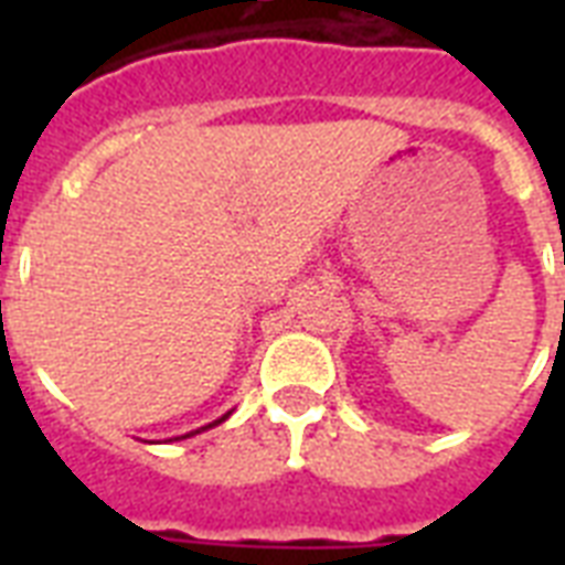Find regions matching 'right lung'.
<instances>
[{
	"label": "right lung",
	"instance_id": "right-lung-1",
	"mask_svg": "<svg viewBox=\"0 0 565 565\" xmlns=\"http://www.w3.org/2000/svg\"><path fill=\"white\" fill-rule=\"evenodd\" d=\"M231 416V411L225 413V416H220V419H213L211 425H204V428H199V430H190V434H184V437H172V439H188V437H193V434H202V430H207V428H216V425H222V422L228 419ZM172 439H167V443H172Z\"/></svg>",
	"mask_w": 565,
	"mask_h": 565
}]
</instances>
